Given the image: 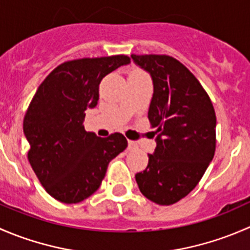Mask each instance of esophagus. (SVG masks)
Returning <instances> with one entry per match:
<instances>
[{
  "label": "esophagus",
  "mask_w": 250,
  "mask_h": 250,
  "mask_svg": "<svg viewBox=\"0 0 250 250\" xmlns=\"http://www.w3.org/2000/svg\"><path fill=\"white\" fill-rule=\"evenodd\" d=\"M128 148H129V150H134V148H137V144H135V141L128 140Z\"/></svg>",
  "instance_id": "34e87169"
}]
</instances>
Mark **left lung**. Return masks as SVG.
Here are the masks:
<instances>
[{"instance_id":"obj_1","label":"left lung","mask_w":250,"mask_h":250,"mask_svg":"<svg viewBox=\"0 0 250 250\" xmlns=\"http://www.w3.org/2000/svg\"><path fill=\"white\" fill-rule=\"evenodd\" d=\"M132 59L152 77L147 117L158 133L155 152L135 180L147 200L169 206L196 188L213 160L215 111L200 81L175 58L132 54Z\"/></svg>"}]
</instances>
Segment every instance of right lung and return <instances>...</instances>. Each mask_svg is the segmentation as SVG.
Here are the masks:
<instances>
[{
    "mask_svg": "<svg viewBox=\"0 0 250 250\" xmlns=\"http://www.w3.org/2000/svg\"><path fill=\"white\" fill-rule=\"evenodd\" d=\"M130 62L127 55L82 58L55 67L40 84L24 117L27 160L44 190L62 203H78L99 188L110 161L128 143L121 133L85 132V110L97 106L99 84Z\"/></svg>",
    "mask_w": 250,
    "mask_h": 250,
    "instance_id": "obj_1",
    "label": "right lung"
}]
</instances>
